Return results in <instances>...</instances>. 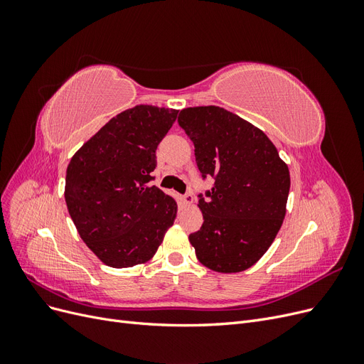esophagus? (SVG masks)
I'll list each match as a JSON object with an SVG mask.
<instances>
[{"mask_svg": "<svg viewBox=\"0 0 364 364\" xmlns=\"http://www.w3.org/2000/svg\"><path fill=\"white\" fill-rule=\"evenodd\" d=\"M182 202L183 205H191L194 202V196L191 193H186L183 197H182Z\"/></svg>", "mask_w": 364, "mask_h": 364, "instance_id": "1", "label": "esophagus"}]
</instances>
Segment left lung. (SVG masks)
<instances>
[{
  "mask_svg": "<svg viewBox=\"0 0 364 364\" xmlns=\"http://www.w3.org/2000/svg\"><path fill=\"white\" fill-rule=\"evenodd\" d=\"M179 126L194 144L202 178L214 186L199 194L203 225L190 234L196 257L218 273L252 267L281 229L290 171L262 130L218 106L182 109Z\"/></svg>",
  "mask_w": 364,
  "mask_h": 364,
  "instance_id": "8db88e82",
  "label": "left lung"
}]
</instances>
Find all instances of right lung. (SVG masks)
Masks as SVG:
<instances>
[{"instance_id": "add662e5", "label": "right lung", "mask_w": 364, "mask_h": 364, "mask_svg": "<svg viewBox=\"0 0 364 364\" xmlns=\"http://www.w3.org/2000/svg\"><path fill=\"white\" fill-rule=\"evenodd\" d=\"M176 109L138 105L118 114L75 151L65 202L80 238L106 266L134 267L155 255L178 205L150 185L156 149Z\"/></svg>"}]
</instances>
